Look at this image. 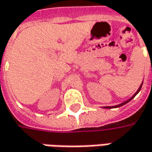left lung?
<instances>
[{"instance_id":"left-lung-1","label":"left lung","mask_w":152,"mask_h":152,"mask_svg":"<svg viewBox=\"0 0 152 152\" xmlns=\"http://www.w3.org/2000/svg\"><path fill=\"white\" fill-rule=\"evenodd\" d=\"M141 86H142V85H141V86H140V88H139V89H138V91H137V92H135V94H134V95L133 97H131L130 99H129L128 101H126V102H123V103H121V104H119V105H117V106H114V107H107V108H111V107H121V106H123V105H124V104H126L127 102H129L130 100H132V99H133L134 97H135V96H136V94H137V93H138V92H140V88H141Z\"/></svg>"}]
</instances>
